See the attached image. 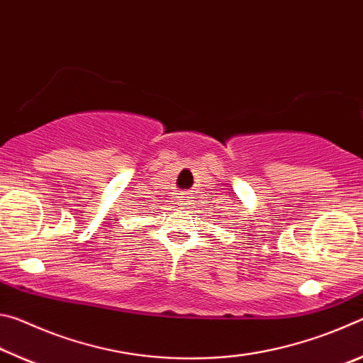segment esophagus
I'll return each mask as SVG.
<instances>
[{"instance_id":"1","label":"esophagus","mask_w":363,"mask_h":363,"mask_svg":"<svg viewBox=\"0 0 363 363\" xmlns=\"http://www.w3.org/2000/svg\"><path fill=\"white\" fill-rule=\"evenodd\" d=\"M189 199H190V196L187 194H181L179 196H177V201H179L181 206H187L189 205Z\"/></svg>"}]
</instances>
